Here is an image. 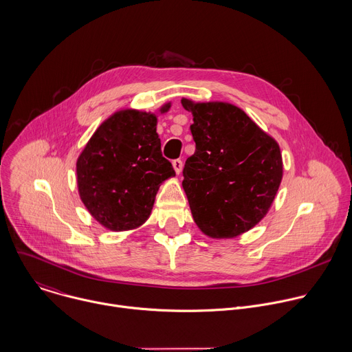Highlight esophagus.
Segmentation results:
<instances>
[{"instance_id": "esophagus-1", "label": "esophagus", "mask_w": 352, "mask_h": 352, "mask_svg": "<svg viewBox=\"0 0 352 352\" xmlns=\"http://www.w3.org/2000/svg\"><path fill=\"white\" fill-rule=\"evenodd\" d=\"M173 167H174L175 173H177V174H179V173L182 171V167H184V164H182V160H179V159H175V160H173Z\"/></svg>"}]
</instances>
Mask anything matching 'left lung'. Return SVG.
Segmentation results:
<instances>
[{
    "instance_id": "obj_1",
    "label": "left lung",
    "mask_w": 352,
    "mask_h": 352,
    "mask_svg": "<svg viewBox=\"0 0 352 352\" xmlns=\"http://www.w3.org/2000/svg\"><path fill=\"white\" fill-rule=\"evenodd\" d=\"M192 111L195 153L186 159L182 186L197 226L211 238H233L268 212L283 163L278 142L238 106L181 100Z\"/></svg>"
}]
</instances>
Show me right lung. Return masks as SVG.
Masks as SVG:
<instances>
[{"label":"right lung","instance_id":"add662e5","mask_svg":"<svg viewBox=\"0 0 352 352\" xmlns=\"http://www.w3.org/2000/svg\"><path fill=\"white\" fill-rule=\"evenodd\" d=\"M168 109L170 103L160 111ZM156 124L152 113L117 111L99 126L77 160L80 197L107 229L127 230L144 223L160 184L175 175L162 155Z\"/></svg>","mask_w":352,"mask_h":352}]
</instances>
